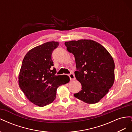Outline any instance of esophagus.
Wrapping results in <instances>:
<instances>
[{"label": "esophagus", "instance_id": "1", "mask_svg": "<svg viewBox=\"0 0 132 132\" xmlns=\"http://www.w3.org/2000/svg\"><path fill=\"white\" fill-rule=\"evenodd\" d=\"M69 77L70 78V80L71 81V80H75V76L73 74V73H70L68 75Z\"/></svg>", "mask_w": 132, "mask_h": 132}]
</instances>
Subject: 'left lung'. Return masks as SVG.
<instances>
[{
    "label": "left lung",
    "mask_w": 132,
    "mask_h": 132,
    "mask_svg": "<svg viewBox=\"0 0 132 132\" xmlns=\"http://www.w3.org/2000/svg\"><path fill=\"white\" fill-rule=\"evenodd\" d=\"M67 50L75 57V77L81 90L74 96L90 104L98 102L114 81V63L104 47L90 39L65 42Z\"/></svg>",
    "instance_id": "left-lung-1"
}]
</instances>
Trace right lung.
<instances>
[{
    "label": "right lung",
    "mask_w": 132,
    "mask_h": 132,
    "mask_svg": "<svg viewBox=\"0 0 132 132\" xmlns=\"http://www.w3.org/2000/svg\"><path fill=\"white\" fill-rule=\"evenodd\" d=\"M58 42H48L29 51L23 59L19 75V84L31 102L43 107L56 97L57 89L69 81L67 75H56L52 54Z\"/></svg>",
    "instance_id": "right-lung-1"
}]
</instances>
